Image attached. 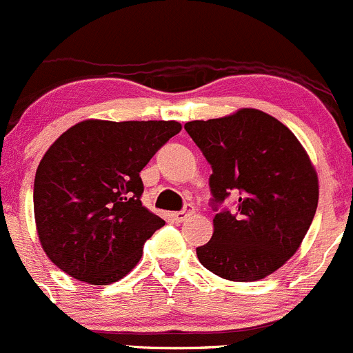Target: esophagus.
<instances>
[{
  "instance_id": "esophagus-1",
  "label": "esophagus",
  "mask_w": 353,
  "mask_h": 353,
  "mask_svg": "<svg viewBox=\"0 0 353 353\" xmlns=\"http://www.w3.org/2000/svg\"><path fill=\"white\" fill-rule=\"evenodd\" d=\"M194 214V205H185V209H181V211H176V212H173V218H175V221H178V223H181V221H185V219L188 218V216H192Z\"/></svg>"
}]
</instances>
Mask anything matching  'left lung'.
<instances>
[{"label":"left lung","instance_id":"1","mask_svg":"<svg viewBox=\"0 0 353 353\" xmlns=\"http://www.w3.org/2000/svg\"><path fill=\"white\" fill-rule=\"evenodd\" d=\"M185 130L212 168L214 233L197 257L230 281H257L280 270L302 243L319 199L317 173L299 139L264 111L243 108ZM230 194L233 212L218 210Z\"/></svg>","mask_w":353,"mask_h":353}]
</instances>
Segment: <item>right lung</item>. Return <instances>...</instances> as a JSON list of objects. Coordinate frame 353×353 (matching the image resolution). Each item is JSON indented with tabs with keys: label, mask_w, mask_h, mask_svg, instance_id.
Listing matches in <instances>:
<instances>
[{
	"label": "right lung",
	"mask_w": 353,
	"mask_h": 353,
	"mask_svg": "<svg viewBox=\"0 0 353 353\" xmlns=\"http://www.w3.org/2000/svg\"><path fill=\"white\" fill-rule=\"evenodd\" d=\"M178 121L85 120L41 159L34 216L46 256L66 274L108 285L130 273L165 219L142 205L141 172Z\"/></svg>",
	"instance_id": "obj_1"
}]
</instances>
